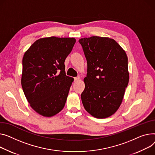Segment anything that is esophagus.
<instances>
[{"mask_svg": "<svg viewBox=\"0 0 155 155\" xmlns=\"http://www.w3.org/2000/svg\"><path fill=\"white\" fill-rule=\"evenodd\" d=\"M74 79H75V81H78L80 79V77H75Z\"/></svg>", "mask_w": 155, "mask_h": 155, "instance_id": "34e87169", "label": "esophagus"}]
</instances>
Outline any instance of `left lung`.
<instances>
[{"label": "left lung", "mask_w": 155, "mask_h": 155, "mask_svg": "<svg viewBox=\"0 0 155 155\" xmlns=\"http://www.w3.org/2000/svg\"><path fill=\"white\" fill-rule=\"evenodd\" d=\"M78 42L87 61L82 104L93 117H109L119 108L128 84L127 54L114 39L108 37L92 36Z\"/></svg>", "instance_id": "obj_1"}]
</instances>
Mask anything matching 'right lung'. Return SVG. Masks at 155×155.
Segmentation results:
<instances>
[{"mask_svg":"<svg viewBox=\"0 0 155 155\" xmlns=\"http://www.w3.org/2000/svg\"><path fill=\"white\" fill-rule=\"evenodd\" d=\"M74 38H41L25 51L21 84L30 107L39 115L51 117L65 106L74 78L67 76L65 60Z\"/></svg>","mask_w":155,"mask_h":155,"instance_id":"obj_1","label":"right lung"}]
</instances>
